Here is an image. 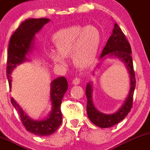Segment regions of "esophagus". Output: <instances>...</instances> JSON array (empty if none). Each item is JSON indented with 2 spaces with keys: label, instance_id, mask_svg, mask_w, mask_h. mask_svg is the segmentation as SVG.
<instances>
[{
  "label": "esophagus",
  "instance_id": "obj_1",
  "mask_svg": "<svg viewBox=\"0 0 150 150\" xmlns=\"http://www.w3.org/2000/svg\"><path fill=\"white\" fill-rule=\"evenodd\" d=\"M72 83L74 84V85H78V84L80 83V79L77 78V77H76L72 81Z\"/></svg>",
  "mask_w": 150,
  "mask_h": 150
}]
</instances>
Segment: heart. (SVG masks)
<instances>
[{
    "label": "heart",
    "mask_w": 150,
    "mask_h": 150,
    "mask_svg": "<svg viewBox=\"0 0 150 150\" xmlns=\"http://www.w3.org/2000/svg\"><path fill=\"white\" fill-rule=\"evenodd\" d=\"M56 50L48 56L57 65L65 66L66 57L71 56L76 67L85 69L93 63L101 42L100 33L96 27L74 25L60 30L54 35Z\"/></svg>",
    "instance_id": "b5f03b06"
}]
</instances>
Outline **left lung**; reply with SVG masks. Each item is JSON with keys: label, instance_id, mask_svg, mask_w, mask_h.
<instances>
[{"label": "left lung", "instance_id": "1", "mask_svg": "<svg viewBox=\"0 0 150 150\" xmlns=\"http://www.w3.org/2000/svg\"><path fill=\"white\" fill-rule=\"evenodd\" d=\"M132 51L130 45L125 35L115 23L112 34L108 40L105 47L103 50L99 59L104 60L107 57H114L120 59L127 68L129 77V91L124 103L115 112L112 114H105L98 110L93 100V83H88L86 88V95L87 97L86 110L88 118L94 124L101 128H107L116 125L127 115L132 106L134 91L135 88V76L132 64ZM100 64H98L97 67Z\"/></svg>", "mask_w": 150, "mask_h": 150}]
</instances>
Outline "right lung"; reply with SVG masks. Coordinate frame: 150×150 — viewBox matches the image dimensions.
<instances>
[{
	"label": "right lung",
	"instance_id": "obj_1",
	"mask_svg": "<svg viewBox=\"0 0 150 150\" xmlns=\"http://www.w3.org/2000/svg\"><path fill=\"white\" fill-rule=\"evenodd\" d=\"M50 21L48 18H30L21 23L10 40L7 60V78L11 90V74L17 66L28 61L27 56L34 48L35 35L45 24ZM68 89V83L64 76L55 79L50 84V100L52 110L46 118L33 120L23 111L22 108L12 98L11 103L19 113L21 121L28 132L39 136L53 134L62 122L61 103L64 95Z\"/></svg>",
	"mask_w": 150,
	"mask_h": 150
}]
</instances>
